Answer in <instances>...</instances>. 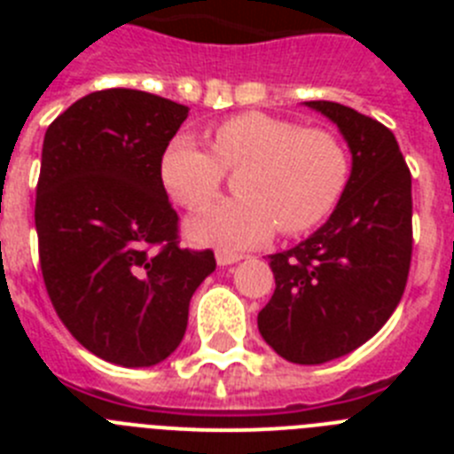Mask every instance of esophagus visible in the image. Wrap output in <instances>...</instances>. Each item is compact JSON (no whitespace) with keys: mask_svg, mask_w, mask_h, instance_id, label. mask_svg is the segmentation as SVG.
<instances>
[{"mask_svg":"<svg viewBox=\"0 0 454 454\" xmlns=\"http://www.w3.org/2000/svg\"><path fill=\"white\" fill-rule=\"evenodd\" d=\"M243 256L240 254H234V252H215V262H218V266H231V263H239Z\"/></svg>","mask_w":454,"mask_h":454,"instance_id":"obj_1","label":"esophagus"}]
</instances>
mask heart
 <instances>
[{
    "label": "heart",
    "instance_id": "1",
    "mask_svg": "<svg viewBox=\"0 0 454 454\" xmlns=\"http://www.w3.org/2000/svg\"><path fill=\"white\" fill-rule=\"evenodd\" d=\"M214 155L188 136L170 140L161 156V182L184 208L198 211L218 195L227 170L239 200L220 202L188 220L195 243L246 250L282 234L311 230L339 202L348 182V154L334 134L300 129L266 114H240L214 131Z\"/></svg>",
    "mask_w": 454,
    "mask_h": 454
}]
</instances>
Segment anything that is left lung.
Listing matches in <instances>:
<instances>
[{"instance_id": "left-lung-1", "label": "left lung", "mask_w": 454, "mask_h": 454, "mask_svg": "<svg viewBox=\"0 0 454 454\" xmlns=\"http://www.w3.org/2000/svg\"><path fill=\"white\" fill-rule=\"evenodd\" d=\"M302 104L339 127L350 177L323 227L268 254L277 288L256 323L277 355L316 366L364 346L398 307L411 262V175L382 122L336 102Z\"/></svg>"}]
</instances>
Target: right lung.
Returning a JSON list of instances; mask_svg holds the SVG:
<instances>
[{
  "mask_svg": "<svg viewBox=\"0 0 454 454\" xmlns=\"http://www.w3.org/2000/svg\"><path fill=\"white\" fill-rule=\"evenodd\" d=\"M188 106L108 88L47 127L35 188L40 268L59 318L86 350L124 368L161 364L186 334L214 252L177 246L161 156Z\"/></svg>",
  "mask_w": 454,
  "mask_h": 454,
  "instance_id": "right-lung-1",
  "label": "right lung"
}]
</instances>
